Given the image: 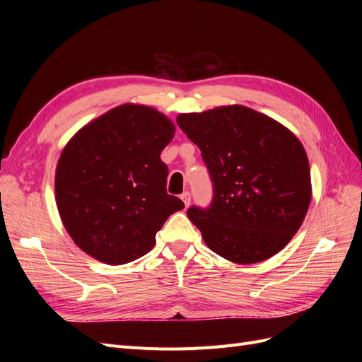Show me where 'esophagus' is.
Wrapping results in <instances>:
<instances>
[{"mask_svg":"<svg viewBox=\"0 0 362 362\" xmlns=\"http://www.w3.org/2000/svg\"><path fill=\"white\" fill-rule=\"evenodd\" d=\"M181 199H182V202H184V205H185V206H189V205H190V202H192L190 192H184V193L181 194Z\"/></svg>","mask_w":362,"mask_h":362,"instance_id":"obj_1","label":"esophagus"}]
</instances>
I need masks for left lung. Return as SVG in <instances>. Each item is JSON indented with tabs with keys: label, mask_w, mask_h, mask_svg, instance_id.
<instances>
[{
	"label": "left lung",
	"mask_w": 362,
	"mask_h": 362,
	"mask_svg": "<svg viewBox=\"0 0 362 362\" xmlns=\"http://www.w3.org/2000/svg\"><path fill=\"white\" fill-rule=\"evenodd\" d=\"M213 182L208 208L187 216L205 245L237 264L264 261L298 233L311 201L306 152L290 129L245 105L177 117Z\"/></svg>",
	"instance_id": "1"
}]
</instances>
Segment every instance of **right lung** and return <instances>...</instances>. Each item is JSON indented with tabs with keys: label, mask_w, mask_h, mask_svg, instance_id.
I'll use <instances>...</instances> for the list:
<instances>
[{
	"label": "right lung",
	"mask_w": 362,
	"mask_h": 362,
	"mask_svg": "<svg viewBox=\"0 0 362 362\" xmlns=\"http://www.w3.org/2000/svg\"><path fill=\"white\" fill-rule=\"evenodd\" d=\"M172 120L156 108L119 105L83 127L56 169V202L75 245L105 264H127L154 247L168 217L184 208L166 192L161 151Z\"/></svg>",
	"instance_id": "1"
}]
</instances>
